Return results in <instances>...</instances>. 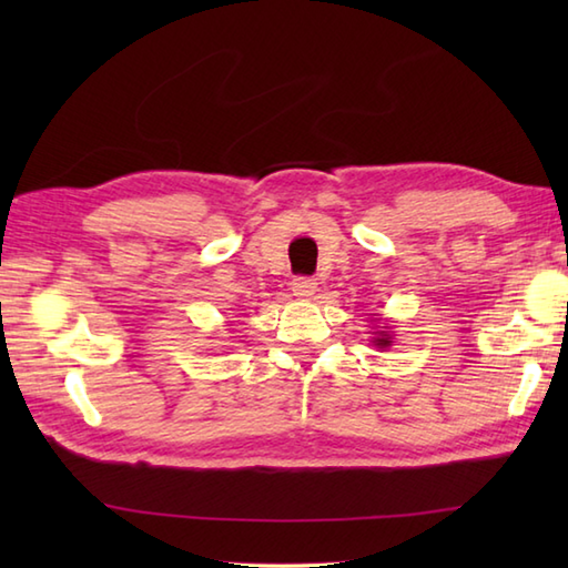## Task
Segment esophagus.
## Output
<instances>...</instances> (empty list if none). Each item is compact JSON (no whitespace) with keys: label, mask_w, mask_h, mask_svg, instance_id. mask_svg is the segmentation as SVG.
Listing matches in <instances>:
<instances>
[{"label":"esophagus","mask_w":568,"mask_h":568,"mask_svg":"<svg viewBox=\"0 0 568 568\" xmlns=\"http://www.w3.org/2000/svg\"><path fill=\"white\" fill-rule=\"evenodd\" d=\"M293 293L297 295V297H312L317 293V281L315 277H295L293 281Z\"/></svg>","instance_id":"esophagus-1"}]
</instances>
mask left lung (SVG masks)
Segmentation results:
<instances>
[{"label":"left lung","mask_w":568,"mask_h":568,"mask_svg":"<svg viewBox=\"0 0 568 568\" xmlns=\"http://www.w3.org/2000/svg\"><path fill=\"white\" fill-rule=\"evenodd\" d=\"M376 334L378 336H376V339H373V344H376L378 348H388L393 344V336L388 332H376Z\"/></svg>","instance_id":"obj_1"}]
</instances>
